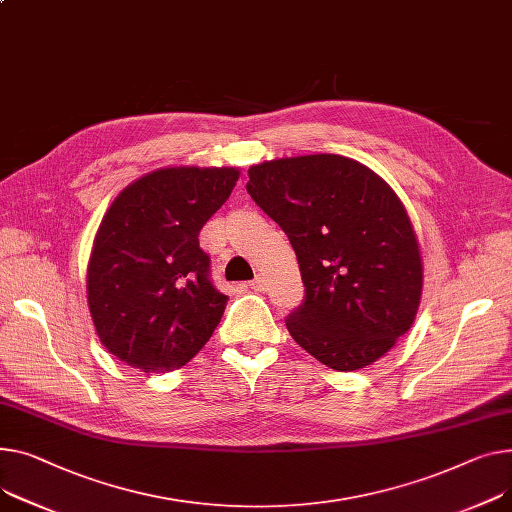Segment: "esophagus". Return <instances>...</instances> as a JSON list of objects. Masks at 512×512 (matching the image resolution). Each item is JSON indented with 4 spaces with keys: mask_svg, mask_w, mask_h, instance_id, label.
I'll use <instances>...</instances> for the list:
<instances>
[{
    "mask_svg": "<svg viewBox=\"0 0 512 512\" xmlns=\"http://www.w3.org/2000/svg\"><path fill=\"white\" fill-rule=\"evenodd\" d=\"M249 288L257 290V292H263V290H267V282H265V278L257 276L253 282H249Z\"/></svg>",
    "mask_w": 512,
    "mask_h": 512,
    "instance_id": "esophagus-1",
    "label": "esophagus"
}]
</instances>
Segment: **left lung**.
I'll list each match as a JSON object with an SVG mask.
<instances>
[{"label":"left lung","mask_w":512,"mask_h":512,"mask_svg":"<svg viewBox=\"0 0 512 512\" xmlns=\"http://www.w3.org/2000/svg\"><path fill=\"white\" fill-rule=\"evenodd\" d=\"M247 191L298 259L304 300L286 319L294 342L333 370L385 356L422 296L420 247L395 191L337 154L255 164Z\"/></svg>","instance_id":"left-lung-1"}]
</instances>
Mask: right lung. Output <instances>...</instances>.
Masks as SVG:
<instances>
[{
	"mask_svg": "<svg viewBox=\"0 0 512 512\" xmlns=\"http://www.w3.org/2000/svg\"><path fill=\"white\" fill-rule=\"evenodd\" d=\"M236 181V168H160L125 187L102 218L88 306L102 346L127 366L170 372L208 344L228 296L210 280L199 230Z\"/></svg>",
	"mask_w": 512,
	"mask_h": 512,
	"instance_id": "obj_1",
	"label": "right lung"
}]
</instances>
